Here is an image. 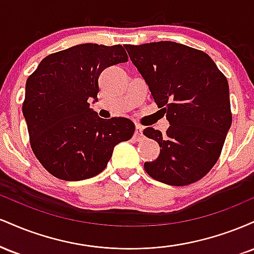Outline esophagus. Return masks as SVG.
I'll return each instance as SVG.
<instances>
[{
	"label": "esophagus",
	"mask_w": 254,
	"mask_h": 254,
	"mask_svg": "<svg viewBox=\"0 0 254 254\" xmlns=\"http://www.w3.org/2000/svg\"><path fill=\"white\" fill-rule=\"evenodd\" d=\"M135 137L137 139H141L143 137V127L141 125H136V131H135Z\"/></svg>",
	"instance_id": "1"
}]
</instances>
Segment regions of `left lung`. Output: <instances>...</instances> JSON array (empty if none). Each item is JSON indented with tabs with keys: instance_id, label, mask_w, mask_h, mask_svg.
I'll return each instance as SVG.
<instances>
[{
	"instance_id": "8db88e82",
	"label": "left lung",
	"mask_w": 254,
	"mask_h": 254,
	"mask_svg": "<svg viewBox=\"0 0 254 254\" xmlns=\"http://www.w3.org/2000/svg\"><path fill=\"white\" fill-rule=\"evenodd\" d=\"M170 122L167 132L145 127L160 155L145 162L151 178L172 186L196 183L214 167L232 125L229 86L205 52L174 42L124 45Z\"/></svg>"
}]
</instances>
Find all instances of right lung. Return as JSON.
Segmentation results:
<instances>
[{
    "label": "right lung",
    "instance_id": "add662e5",
    "mask_svg": "<svg viewBox=\"0 0 254 254\" xmlns=\"http://www.w3.org/2000/svg\"><path fill=\"white\" fill-rule=\"evenodd\" d=\"M124 62L122 45L80 44L46 56L27 78L22 113L31 147L54 177L66 182L95 177L113 148L132 137L130 119H103L88 103L98 101L101 71Z\"/></svg>",
    "mask_w": 254,
    "mask_h": 254
}]
</instances>
